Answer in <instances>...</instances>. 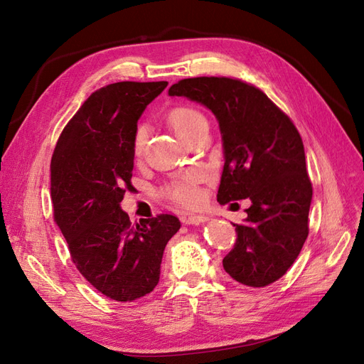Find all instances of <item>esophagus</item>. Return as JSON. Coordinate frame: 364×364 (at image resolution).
<instances>
[{
    "mask_svg": "<svg viewBox=\"0 0 364 364\" xmlns=\"http://www.w3.org/2000/svg\"><path fill=\"white\" fill-rule=\"evenodd\" d=\"M182 222L185 225H200V223H206L209 222V217L205 214H193L188 217H183Z\"/></svg>",
    "mask_w": 364,
    "mask_h": 364,
    "instance_id": "esophagus-1",
    "label": "esophagus"
}]
</instances>
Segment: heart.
<instances>
[{
  "label": "heart",
  "mask_w": 364,
  "mask_h": 364,
  "mask_svg": "<svg viewBox=\"0 0 364 364\" xmlns=\"http://www.w3.org/2000/svg\"><path fill=\"white\" fill-rule=\"evenodd\" d=\"M170 121L173 127L176 129V132L179 134V136L185 141H190L197 132L205 127H209L206 117L200 111H197V109H193V107L174 109V111L170 114ZM144 138H146L144 129H139L135 138L136 153L142 150V146H144ZM197 179H199V173L191 171L186 174V178L165 186L162 193L165 197H168L170 200L176 203H181L183 206H194L200 200V193L196 186Z\"/></svg>",
  "instance_id": "1"
}]
</instances>
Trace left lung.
<instances>
[{"label": "left lung", "instance_id": "8db88e82", "mask_svg": "<svg viewBox=\"0 0 364 364\" xmlns=\"http://www.w3.org/2000/svg\"><path fill=\"white\" fill-rule=\"evenodd\" d=\"M168 95L203 105L218 121L225 165L217 200H250L225 270L249 287L278 281L308 237L313 186L299 132L266 94L237 79H183Z\"/></svg>", "mask_w": 364, "mask_h": 364}]
</instances>
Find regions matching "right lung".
I'll list each match as a JSON object with an SVG mask.
<instances>
[{
    "instance_id": "obj_1",
    "label": "right lung",
    "mask_w": 364,
    "mask_h": 364,
    "mask_svg": "<svg viewBox=\"0 0 364 364\" xmlns=\"http://www.w3.org/2000/svg\"><path fill=\"white\" fill-rule=\"evenodd\" d=\"M168 82H118L92 92L51 158L54 220L73 262L105 296L132 302L159 282L164 249L181 229L161 214L132 226L121 209L134 171L138 119Z\"/></svg>"
}]
</instances>
